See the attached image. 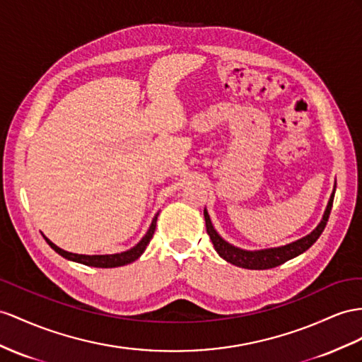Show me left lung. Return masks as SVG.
I'll list each match as a JSON object with an SVG mask.
<instances>
[{
    "label": "left lung",
    "mask_w": 362,
    "mask_h": 362,
    "mask_svg": "<svg viewBox=\"0 0 362 362\" xmlns=\"http://www.w3.org/2000/svg\"><path fill=\"white\" fill-rule=\"evenodd\" d=\"M335 188H333L330 200L327 203V208H326V211H324V216H322V220L320 221V225L315 228L309 235H305L300 240H296V242L289 243L286 246L262 249V251H245V249L235 247L217 234V230L211 223L208 211L205 209L203 211V216H205V221H206V233L211 238L212 245H214V249L217 251V254L228 263L235 264L238 267H245V269H255V271L271 269V267L280 266V264L286 263L287 260H291V258L303 254L304 251H308V249L315 242H317L318 237L324 230V228H326V225H327V220H329L332 205H333V197H335Z\"/></svg>",
    "instance_id": "left-lung-1"
}]
</instances>
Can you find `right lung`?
Listing matches in <instances>:
<instances>
[{
  "instance_id": "right-lung-1",
  "label": "right lung",
  "mask_w": 362,
  "mask_h": 362,
  "mask_svg": "<svg viewBox=\"0 0 362 362\" xmlns=\"http://www.w3.org/2000/svg\"><path fill=\"white\" fill-rule=\"evenodd\" d=\"M157 216L156 214L153 221H151V226L150 229L146 230L145 237L139 242L134 247L128 249L125 252H120V254H111V255H82V254H73V252H67L64 251V249L58 247L54 243H52L47 237L45 238V242L49 243V246L52 249H54L59 255H62L64 258H67V260L71 262H76L81 264H86V266H93V267H117V266H125L128 263H133L134 260H137L139 257H141L145 251V247L150 243V240L153 238V234L156 230V223H157Z\"/></svg>"
}]
</instances>
